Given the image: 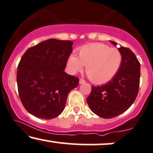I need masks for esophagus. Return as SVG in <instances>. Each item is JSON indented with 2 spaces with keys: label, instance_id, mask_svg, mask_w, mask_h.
<instances>
[{
  "label": "esophagus",
  "instance_id": "34e87169",
  "mask_svg": "<svg viewBox=\"0 0 153 153\" xmlns=\"http://www.w3.org/2000/svg\"><path fill=\"white\" fill-rule=\"evenodd\" d=\"M85 82V81L83 79H80V80H79V83L80 84H83Z\"/></svg>",
  "mask_w": 153,
  "mask_h": 153
}]
</instances>
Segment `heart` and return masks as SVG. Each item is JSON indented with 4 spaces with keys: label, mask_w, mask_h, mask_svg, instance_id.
Masks as SVG:
<instances>
[{
    "label": "heart",
    "mask_w": 153,
    "mask_h": 153,
    "mask_svg": "<svg viewBox=\"0 0 153 153\" xmlns=\"http://www.w3.org/2000/svg\"><path fill=\"white\" fill-rule=\"evenodd\" d=\"M123 63L122 53L118 49L103 43L83 45L78 51V58L74 55L67 62L69 73L75 74L85 66V72L95 84H103L112 80L118 73Z\"/></svg>",
    "instance_id": "obj_1"
}]
</instances>
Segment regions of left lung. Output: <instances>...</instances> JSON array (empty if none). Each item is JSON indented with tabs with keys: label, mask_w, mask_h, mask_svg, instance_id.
<instances>
[{
	"label": "left lung",
	"mask_w": 153,
	"mask_h": 153,
	"mask_svg": "<svg viewBox=\"0 0 153 153\" xmlns=\"http://www.w3.org/2000/svg\"><path fill=\"white\" fill-rule=\"evenodd\" d=\"M116 46L117 43L110 41ZM123 63L118 73L108 83L92 86L87 102L92 111L102 118H112L126 111L139 91L140 64L128 48L120 46Z\"/></svg>",
	"instance_id": "1"
}]
</instances>
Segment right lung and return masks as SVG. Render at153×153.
I'll list each match as a JSON object with an SVG mask.
<instances>
[{"label":"right lung","mask_w":153,"mask_h":153,"mask_svg":"<svg viewBox=\"0 0 153 153\" xmlns=\"http://www.w3.org/2000/svg\"><path fill=\"white\" fill-rule=\"evenodd\" d=\"M71 40L48 39L30 48L18 66V94L25 110L38 118L58 117L79 79L64 71L73 51Z\"/></svg>","instance_id":"obj_1"}]
</instances>
